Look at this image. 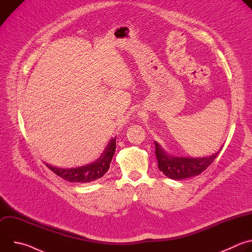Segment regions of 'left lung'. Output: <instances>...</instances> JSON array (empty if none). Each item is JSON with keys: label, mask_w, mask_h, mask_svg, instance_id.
<instances>
[{"label": "left lung", "mask_w": 252, "mask_h": 252, "mask_svg": "<svg viewBox=\"0 0 252 252\" xmlns=\"http://www.w3.org/2000/svg\"><path fill=\"white\" fill-rule=\"evenodd\" d=\"M156 156L158 158V168L167 177L171 179H185L200 174L205 170L219 156L221 149L209 157L203 158H185V157H172L168 155L157 141Z\"/></svg>", "instance_id": "obj_1"}]
</instances>
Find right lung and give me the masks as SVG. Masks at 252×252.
<instances>
[{"label": "right lung", "mask_w": 252, "mask_h": 252, "mask_svg": "<svg viewBox=\"0 0 252 252\" xmlns=\"http://www.w3.org/2000/svg\"><path fill=\"white\" fill-rule=\"evenodd\" d=\"M116 137L110 139L100 157L94 162L86 164L84 166L74 168H61L52 166L48 163H46V165L58 176L62 177L66 182L80 184L92 183L95 181V179L103 176L104 173L109 170L110 164L116 152Z\"/></svg>", "instance_id": "1"}]
</instances>
